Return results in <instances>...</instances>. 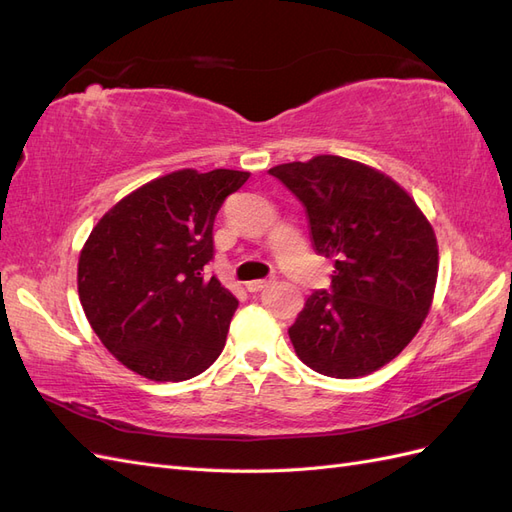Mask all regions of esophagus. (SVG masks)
I'll return each mask as SVG.
<instances>
[{
	"label": "esophagus",
	"instance_id": "esophagus-1",
	"mask_svg": "<svg viewBox=\"0 0 512 512\" xmlns=\"http://www.w3.org/2000/svg\"><path fill=\"white\" fill-rule=\"evenodd\" d=\"M271 284V280H254V282H247V290L250 292H260L262 288H267Z\"/></svg>",
	"mask_w": 512,
	"mask_h": 512
}]
</instances>
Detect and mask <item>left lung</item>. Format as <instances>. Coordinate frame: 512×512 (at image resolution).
I'll list each match as a JSON object with an SVG mask.
<instances>
[{"instance_id":"left-lung-1","label":"left lung","mask_w":512,"mask_h":512,"mask_svg":"<svg viewBox=\"0 0 512 512\" xmlns=\"http://www.w3.org/2000/svg\"><path fill=\"white\" fill-rule=\"evenodd\" d=\"M269 173L303 203L316 252L335 260L331 288L309 294L290 342L322 376H367L421 329L438 280L436 235L408 192L365 164L316 156Z\"/></svg>"}]
</instances>
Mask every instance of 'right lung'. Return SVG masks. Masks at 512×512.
Segmentation results:
<instances>
[{"instance_id": "right-lung-1", "label": "right lung", "mask_w": 512, "mask_h": 512, "mask_svg": "<svg viewBox=\"0 0 512 512\" xmlns=\"http://www.w3.org/2000/svg\"><path fill=\"white\" fill-rule=\"evenodd\" d=\"M250 173L177 170L108 211L79 258V299L117 361L156 382L190 380L218 359L239 301L207 277L213 222Z\"/></svg>"}]
</instances>
